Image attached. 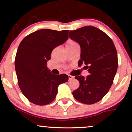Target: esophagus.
<instances>
[{
    "instance_id": "34e87169",
    "label": "esophagus",
    "mask_w": 132,
    "mask_h": 132,
    "mask_svg": "<svg viewBox=\"0 0 132 132\" xmlns=\"http://www.w3.org/2000/svg\"><path fill=\"white\" fill-rule=\"evenodd\" d=\"M73 78H74L73 76H71V75H68V79H69L70 80L73 79Z\"/></svg>"
}]
</instances>
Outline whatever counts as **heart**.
<instances>
[{"label":"heart","mask_w":132,"mask_h":132,"mask_svg":"<svg viewBox=\"0 0 132 132\" xmlns=\"http://www.w3.org/2000/svg\"><path fill=\"white\" fill-rule=\"evenodd\" d=\"M78 45L77 44V43L76 41L71 40V39H69L67 42L66 43V48L67 49H68V48L74 47Z\"/></svg>","instance_id":"1"}]
</instances>
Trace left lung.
<instances>
[{
    "instance_id": "obj_1",
    "label": "left lung",
    "mask_w": 132,
    "mask_h": 132,
    "mask_svg": "<svg viewBox=\"0 0 132 132\" xmlns=\"http://www.w3.org/2000/svg\"><path fill=\"white\" fill-rule=\"evenodd\" d=\"M70 39L80 46L79 64L84 63L89 75L76 76L80 83L73 92L79 102L92 104L99 102L108 93L118 68L117 52L107 34L94 26H84L69 33Z\"/></svg>"
}]
</instances>
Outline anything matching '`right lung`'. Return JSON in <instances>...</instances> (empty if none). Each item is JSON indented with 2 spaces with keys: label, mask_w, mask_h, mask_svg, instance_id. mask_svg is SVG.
<instances>
[{
  "label": "right lung",
  "mask_w": 132,
  "mask_h": 132,
  "mask_svg": "<svg viewBox=\"0 0 132 132\" xmlns=\"http://www.w3.org/2000/svg\"><path fill=\"white\" fill-rule=\"evenodd\" d=\"M68 32L69 30H38L27 35L19 44L15 58L18 84L32 103H50L55 100L58 86L68 81L67 75L50 73L47 64L52 50L68 39Z\"/></svg>",
  "instance_id": "right-lung-1"
}]
</instances>
